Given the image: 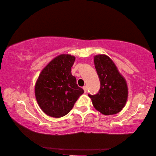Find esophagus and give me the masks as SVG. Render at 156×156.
<instances>
[{
	"label": "esophagus",
	"mask_w": 156,
	"mask_h": 156,
	"mask_svg": "<svg viewBox=\"0 0 156 156\" xmlns=\"http://www.w3.org/2000/svg\"><path fill=\"white\" fill-rule=\"evenodd\" d=\"M83 89L84 90V93H86V91H87V88H86V86H83Z\"/></svg>",
	"instance_id": "obj_1"
}]
</instances>
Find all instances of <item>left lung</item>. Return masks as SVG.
I'll list each match as a JSON object with an SVG mask.
<instances>
[{"mask_svg":"<svg viewBox=\"0 0 156 156\" xmlns=\"http://www.w3.org/2000/svg\"><path fill=\"white\" fill-rule=\"evenodd\" d=\"M94 63L101 84L98 94L88 95L94 108L104 115L118 113L128 99L126 81L108 56H94Z\"/></svg>","mask_w":156,"mask_h":156,"instance_id":"8db88e82","label":"left lung"}]
</instances>
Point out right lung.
I'll return each mask as SVG.
<instances>
[{"mask_svg":"<svg viewBox=\"0 0 156 156\" xmlns=\"http://www.w3.org/2000/svg\"><path fill=\"white\" fill-rule=\"evenodd\" d=\"M75 61V56L68 54L57 56L43 69L36 81V99L48 116L55 118L65 116L83 93L71 73Z\"/></svg>","mask_w":156,"mask_h":156,"instance_id":"obj_1","label":"right lung"}]
</instances>
